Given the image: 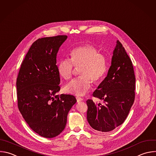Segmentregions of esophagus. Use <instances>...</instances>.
Segmentation results:
<instances>
[{
  "mask_svg": "<svg viewBox=\"0 0 156 156\" xmlns=\"http://www.w3.org/2000/svg\"><path fill=\"white\" fill-rule=\"evenodd\" d=\"M76 100H77V102H78V103H79V102H80V101H81L83 100V99L82 98L80 97H76Z\"/></svg>",
  "mask_w": 156,
  "mask_h": 156,
  "instance_id": "34e87169",
  "label": "esophagus"
}]
</instances>
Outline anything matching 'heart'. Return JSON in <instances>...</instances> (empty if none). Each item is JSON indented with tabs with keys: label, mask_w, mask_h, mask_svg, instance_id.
Instances as JSON below:
<instances>
[{
	"label": "heart",
	"mask_w": 156,
	"mask_h": 156,
	"mask_svg": "<svg viewBox=\"0 0 156 156\" xmlns=\"http://www.w3.org/2000/svg\"><path fill=\"white\" fill-rule=\"evenodd\" d=\"M71 59H62L58 65L60 76L65 80L72 78L76 68H80V77L74 78L64 87V91L78 96L85 95L91 86V80L97 83L104 77L108 71V58L93 45L77 47L70 53Z\"/></svg>",
	"instance_id": "heart-1"
}]
</instances>
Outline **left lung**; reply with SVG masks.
Masks as SVG:
<instances>
[{"label":"left lung","mask_w":156,"mask_h":156,"mask_svg":"<svg viewBox=\"0 0 156 156\" xmlns=\"http://www.w3.org/2000/svg\"><path fill=\"white\" fill-rule=\"evenodd\" d=\"M135 76L132 62L119 40L113 51L107 76L92 94L104 105L86 101L87 120L94 129L107 132L121 125L135 100Z\"/></svg>","instance_id":"left-lung-1"}]
</instances>
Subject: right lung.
I'll list each match as a JSON object with an SVG mask.
<instances>
[{
    "instance_id": "add662e5",
    "label": "right lung",
    "mask_w": 156,
    "mask_h": 156,
    "mask_svg": "<svg viewBox=\"0 0 156 156\" xmlns=\"http://www.w3.org/2000/svg\"><path fill=\"white\" fill-rule=\"evenodd\" d=\"M67 35L35 41L21 66L17 80L18 106L29 126L39 135L53 138L65 129L76 102L72 95H56L61 87L56 56Z\"/></svg>"
}]
</instances>
